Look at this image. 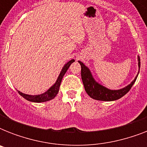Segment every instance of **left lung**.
<instances>
[{
  "label": "left lung",
  "instance_id": "obj_1",
  "mask_svg": "<svg viewBox=\"0 0 147 147\" xmlns=\"http://www.w3.org/2000/svg\"><path fill=\"white\" fill-rule=\"evenodd\" d=\"M137 60H138L139 71H138L137 76L135 77L134 81L131 82V83L129 84L127 86L118 90L108 89L106 87L97 82L96 81L94 80V77L92 76V74L90 71V69L86 65L83 64V62L78 61L79 64L81 65V68H82L81 76H82V79L85 92H87V94L91 98L98 100L112 101V100H116L117 99H120L130 91L133 85L134 84V82L137 80V78L140 71V59L139 55L137 56Z\"/></svg>",
  "mask_w": 147,
  "mask_h": 147
}]
</instances>
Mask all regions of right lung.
Listing matches in <instances>:
<instances>
[{
    "label": "right lung",
    "mask_w": 147,
    "mask_h": 147,
    "mask_svg": "<svg viewBox=\"0 0 147 147\" xmlns=\"http://www.w3.org/2000/svg\"><path fill=\"white\" fill-rule=\"evenodd\" d=\"M74 62H75V60L71 59L65 64V65L63 66V68H62V71L60 72L59 76L58 77L57 80H56V82H55V84H54L53 86H51L49 89L47 90L46 92H44V93H42V94H36V95H30V94H24V93H22V92H20V91H17V92H18V93H19L23 98H24L27 100L32 101V102L40 103L52 100V99H53V98H55V97L56 96V94H58L62 78H63V76H64L65 72L67 71V70H68V69L69 68V66H70L71 63Z\"/></svg>",
    "instance_id": "1"
}]
</instances>
